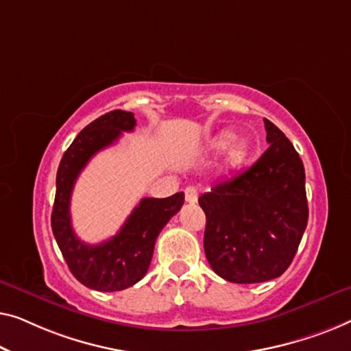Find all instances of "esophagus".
Segmentation results:
<instances>
[{
    "mask_svg": "<svg viewBox=\"0 0 351 351\" xmlns=\"http://www.w3.org/2000/svg\"><path fill=\"white\" fill-rule=\"evenodd\" d=\"M184 199L187 204H195L197 199H199V192L194 186H187L184 189Z\"/></svg>",
    "mask_w": 351,
    "mask_h": 351,
    "instance_id": "obj_1",
    "label": "esophagus"
}]
</instances>
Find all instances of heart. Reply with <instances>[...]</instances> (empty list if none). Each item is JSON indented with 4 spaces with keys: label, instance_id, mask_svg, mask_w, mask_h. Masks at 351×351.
Instances as JSON below:
<instances>
[{
    "label": "heart",
    "instance_id": "obj_1",
    "mask_svg": "<svg viewBox=\"0 0 351 351\" xmlns=\"http://www.w3.org/2000/svg\"><path fill=\"white\" fill-rule=\"evenodd\" d=\"M232 141H234V135H232L230 132L219 133V135L213 140V143H211V149L216 151V152L224 151V149H227V147H229L230 143ZM248 152H250V143L246 141L245 138H237V140L232 143V146L230 147V149H229L227 162H229V165L232 167V169H237V167H240L246 160V157H248Z\"/></svg>",
    "mask_w": 351,
    "mask_h": 351
}]
</instances>
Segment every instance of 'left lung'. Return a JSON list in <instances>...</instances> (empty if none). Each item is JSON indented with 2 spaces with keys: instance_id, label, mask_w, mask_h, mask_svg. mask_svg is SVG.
Here are the masks:
<instances>
[{
  "instance_id": "1",
  "label": "left lung",
  "mask_w": 351,
  "mask_h": 351,
  "mask_svg": "<svg viewBox=\"0 0 351 351\" xmlns=\"http://www.w3.org/2000/svg\"><path fill=\"white\" fill-rule=\"evenodd\" d=\"M264 124V154L199 197L206 216L205 256L232 283H263L283 274L308 221L302 160L278 127L267 119Z\"/></svg>"
}]
</instances>
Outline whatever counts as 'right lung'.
Listing matches in <instances>:
<instances>
[{
    "label": "right lung",
    "mask_w": 351,
    "mask_h": 351,
    "mask_svg": "<svg viewBox=\"0 0 351 351\" xmlns=\"http://www.w3.org/2000/svg\"><path fill=\"white\" fill-rule=\"evenodd\" d=\"M136 125L133 112L114 110L90 122L63 154L57 170V191L52 210V232L71 274L87 288L121 291L138 283L149 269L157 237L184 204V192L167 199H141L124 226L110 240L84 243L71 226V192L87 162L98 151L114 145L122 132Z\"/></svg>",
    "instance_id": "obj_1"
}]
</instances>
